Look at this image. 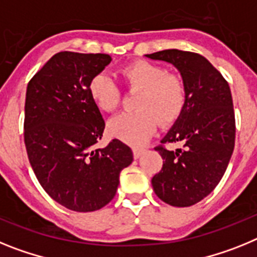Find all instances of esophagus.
I'll use <instances>...</instances> for the list:
<instances>
[{"mask_svg":"<svg viewBox=\"0 0 257 257\" xmlns=\"http://www.w3.org/2000/svg\"><path fill=\"white\" fill-rule=\"evenodd\" d=\"M145 153V149H138V147H136V149H133V156H135V159H138V158H141L142 154Z\"/></svg>","mask_w":257,"mask_h":257,"instance_id":"34e87169","label":"esophagus"}]
</instances>
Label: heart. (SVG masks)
<instances>
[{"mask_svg":"<svg viewBox=\"0 0 257 257\" xmlns=\"http://www.w3.org/2000/svg\"><path fill=\"white\" fill-rule=\"evenodd\" d=\"M129 88L141 90L135 112H121L108 122V132L115 138L132 146H141L154 135L158 120L168 125L178 119L186 103V86L176 73H169L160 64L137 61L122 67ZM89 97L104 112L119 106L121 93L108 73L94 75L88 85Z\"/></svg>","mask_w":257,"mask_h":257,"instance_id":"1","label":"heart"}]
</instances>
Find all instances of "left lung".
<instances>
[{"instance_id":"obj_1","label":"left lung","mask_w":257,"mask_h":257,"mask_svg":"<svg viewBox=\"0 0 257 257\" xmlns=\"http://www.w3.org/2000/svg\"><path fill=\"white\" fill-rule=\"evenodd\" d=\"M171 63L181 73L186 103L162 140L182 142L176 151L158 146L162 171L151 180L159 199L173 207H190L213 191L227 168L235 141V117L230 88L206 58L177 49L147 54Z\"/></svg>"}]
</instances>
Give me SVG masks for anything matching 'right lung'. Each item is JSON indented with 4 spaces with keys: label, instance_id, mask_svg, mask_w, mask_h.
Returning <instances> with one entry per match:
<instances>
[{
    "label": "right lung",
    "instance_id": "add662e5",
    "mask_svg": "<svg viewBox=\"0 0 257 257\" xmlns=\"http://www.w3.org/2000/svg\"><path fill=\"white\" fill-rule=\"evenodd\" d=\"M112 61L107 54L61 51L27 86L24 142L36 177L49 195L76 212L101 209L112 200L131 147L112 140L94 149L104 120L89 97L90 79Z\"/></svg>",
    "mask_w": 257,
    "mask_h": 257
}]
</instances>
